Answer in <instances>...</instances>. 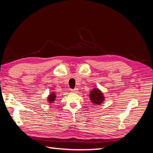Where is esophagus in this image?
Instances as JSON below:
<instances>
[{
	"label": "esophagus",
	"mask_w": 153,
	"mask_h": 153,
	"mask_svg": "<svg viewBox=\"0 0 153 153\" xmlns=\"http://www.w3.org/2000/svg\"><path fill=\"white\" fill-rule=\"evenodd\" d=\"M71 91L72 92H76L78 91V89H77V88H75V89H71Z\"/></svg>",
	"instance_id": "34e87169"
}]
</instances>
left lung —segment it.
<instances>
[{
	"instance_id": "obj_1",
	"label": "left lung",
	"mask_w": 153,
	"mask_h": 153,
	"mask_svg": "<svg viewBox=\"0 0 153 153\" xmlns=\"http://www.w3.org/2000/svg\"><path fill=\"white\" fill-rule=\"evenodd\" d=\"M103 94L101 93L98 89H94L92 90L89 94L90 99L94 105H100L104 100Z\"/></svg>"
}]
</instances>
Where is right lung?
Masks as SVG:
<instances>
[{
	"mask_svg": "<svg viewBox=\"0 0 153 153\" xmlns=\"http://www.w3.org/2000/svg\"><path fill=\"white\" fill-rule=\"evenodd\" d=\"M55 98H56V97H55V94L54 92H53V93L51 94L48 98V100L49 101V103H53L54 100H55Z\"/></svg>",
	"mask_w": 153,
	"mask_h": 153,
	"instance_id": "right-lung-1",
	"label": "right lung"
}]
</instances>
